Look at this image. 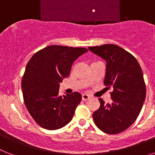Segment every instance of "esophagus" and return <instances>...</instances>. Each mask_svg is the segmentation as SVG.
Returning <instances> with one entry per match:
<instances>
[{"label": "esophagus", "instance_id": "esophagus-1", "mask_svg": "<svg viewBox=\"0 0 155 155\" xmlns=\"http://www.w3.org/2000/svg\"><path fill=\"white\" fill-rule=\"evenodd\" d=\"M90 98H91V96H90V95H88V94H82V100H83V101H87V100L89 99Z\"/></svg>", "mask_w": 155, "mask_h": 155}]
</instances>
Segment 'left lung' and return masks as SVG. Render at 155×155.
Masks as SVG:
<instances>
[{
    "label": "left lung",
    "mask_w": 155,
    "mask_h": 155,
    "mask_svg": "<svg viewBox=\"0 0 155 155\" xmlns=\"http://www.w3.org/2000/svg\"><path fill=\"white\" fill-rule=\"evenodd\" d=\"M88 50L106 62L104 84L113 87L112 101L93 113L97 127L109 134L121 133L137 120L146 98V86L141 68L136 58L117 45L105 44Z\"/></svg>",
    "instance_id": "obj_1"
}]
</instances>
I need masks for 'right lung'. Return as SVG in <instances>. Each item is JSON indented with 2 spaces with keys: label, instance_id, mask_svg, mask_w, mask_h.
<instances>
[{
  "label": "right lung",
  "instance_id": "right-lung-1",
  "mask_svg": "<svg viewBox=\"0 0 155 155\" xmlns=\"http://www.w3.org/2000/svg\"><path fill=\"white\" fill-rule=\"evenodd\" d=\"M87 51L53 45L35 53L28 61L21 81L23 98L41 127L53 130L71 121L82 96L79 92L59 95L60 83L70 75L73 63Z\"/></svg>",
  "mask_w": 155,
  "mask_h": 155
}]
</instances>
